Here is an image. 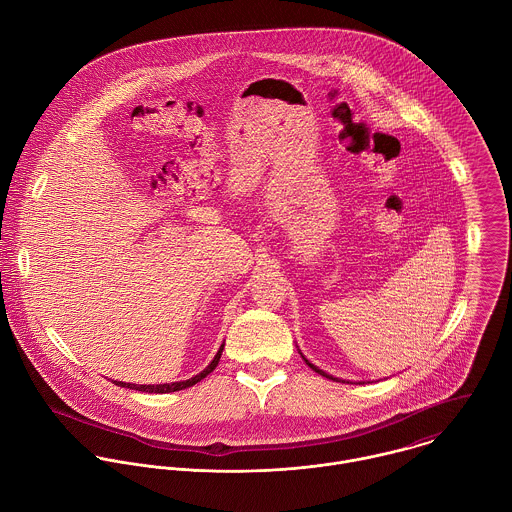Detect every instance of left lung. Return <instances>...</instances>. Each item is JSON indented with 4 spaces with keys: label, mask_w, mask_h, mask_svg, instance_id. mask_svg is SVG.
Instances as JSON below:
<instances>
[{
    "label": "left lung",
    "mask_w": 512,
    "mask_h": 512,
    "mask_svg": "<svg viewBox=\"0 0 512 512\" xmlns=\"http://www.w3.org/2000/svg\"><path fill=\"white\" fill-rule=\"evenodd\" d=\"M305 362H307L308 366H310V368H312V370H314V372H318V374H320V376H326V378H328V380H334V378H332V376H328V374H326V372H322V370H318V368H316V366H312V364H310V362H308V360H305Z\"/></svg>",
    "instance_id": "1"
}]
</instances>
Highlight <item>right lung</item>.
Listing matches in <instances>:
<instances>
[{
	"label": "right lung",
	"instance_id": "right-lung-1",
	"mask_svg": "<svg viewBox=\"0 0 512 512\" xmlns=\"http://www.w3.org/2000/svg\"><path fill=\"white\" fill-rule=\"evenodd\" d=\"M221 352H223V346L219 348V352L215 354V358L211 360V364L205 368L204 372H200L198 376L186 380V382H174V384H158V386H136V384H122V382H116L118 386L122 388H130V390H138V392H148V394H168V392H178V390H184V388H190L198 382H202L207 374H211L215 370V366L219 364V358H221Z\"/></svg>",
	"mask_w": 512,
	"mask_h": 512
}]
</instances>
